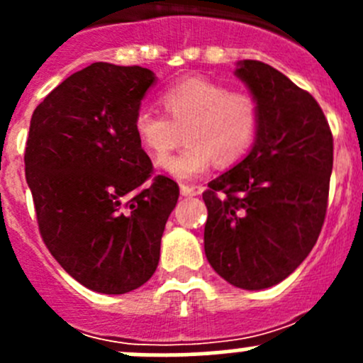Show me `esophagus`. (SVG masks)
I'll return each mask as SVG.
<instances>
[{
  "label": "esophagus",
  "instance_id": "1",
  "mask_svg": "<svg viewBox=\"0 0 363 363\" xmlns=\"http://www.w3.org/2000/svg\"><path fill=\"white\" fill-rule=\"evenodd\" d=\"M181 195L182 196H195L199 195V191H196L193 186H186V184H181Z\"/></svg>",
  "mask_w": 363,
  "mask_h": 363
}]
</instances>
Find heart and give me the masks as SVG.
<instances>
[{"label": "heart", "instance_id": "1", "mask_svg": "<svg viewBox=\"0 0 363 363\" xmlns=\"http://www.w3.org/2000/svg\"><path fill=\"white\" fill-rule=\"evenodd\" d=\"M160 100L167 116L140 108L133 117V131L152 158H163L182 138L188 140L181 152L160 161L175 179L199 177L212 160L219 167L237 163L258 133L259 107L250 91L188 77L164 89Z\"/></svg>", "mask_w": 363, "mask_h": 363}]
</instances>
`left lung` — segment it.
Listing matches in <instances>:
<instances>
[{
    "label": "left lung",
    "instance_id": "left-lung-1",
    "mask_svg": "<svg viewBox=\"0 0 363 363\" xmlns=\"http://www.w3.org/2000/svg\"><path fill=\"white\" fill-rule=\"evenodd\" d=\"M237 77L259 107L251 152L203 191L205 256L242 290L286 279L320 237L328 205L334 138L318 101L262 61Z\"/></svg>",
    "mask_w": 363,
    "mask_h": 363
}]
</instances>
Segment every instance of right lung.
<instances>
[{"instance_id":"1","label":"right lung","mask_w":363,"mask_h":363,"mask_svg":"<svg viewBox=\"0 0 363 363\" xmlns=\"http://www.w3.org/2000/svg\"><path fill=\"white\" fill-rule=\"evenodd\" d=\"M155 73L93 63L35 108L26 181L40 235L61 267L89 290L121 295L151 279L177 182L152 175L133 117Z\"/></svg>"}]
</instances>
